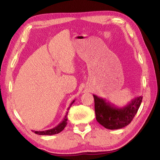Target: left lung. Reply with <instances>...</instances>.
Returning <instances> with one entry per match:
<instances>
[{"instance_id":"obj_1","label":"left lung","mask_w":160,"mask_h":160,"mask_svg":"<svg viewBox=\"0 0 160 160\" xmlns=\"http://www.w3.org/2000/svg\"><path fill=\"white\" fill-rule=\"evenodd\" d=\"M96 119L99 124L110 130L120 129L128 126L138 110L142 97L138 96L123 107L114 104L93 94Z\"/></svg>"}]
</instances>
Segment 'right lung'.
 I'll return each instance as SVG.
<instances>
[{
  "label": "right lung",
  "mask_w": 160,
  "mask_h": 160,
  "mask_svg": "<svg viewBox=\"0 0 160 160\" xmlns=\"http://www.w3.org/2000/svg\"><path fill=\"white\" fill-rule=\"evenodd\" d=\"M75 102V100H73L71 103H70L69 107L68 108V112H66V115H65V117L63 118V120L61 121V122L58 124V126H56L54 128L49 129V130H47V131H32L34 132V133L38 134V135H55L59 133V132H61L65 128V127L67 125V121H68V110L71 107V105L73 104Z\"/></svg>",
  "instance_id": "1"
}]
</instances>
